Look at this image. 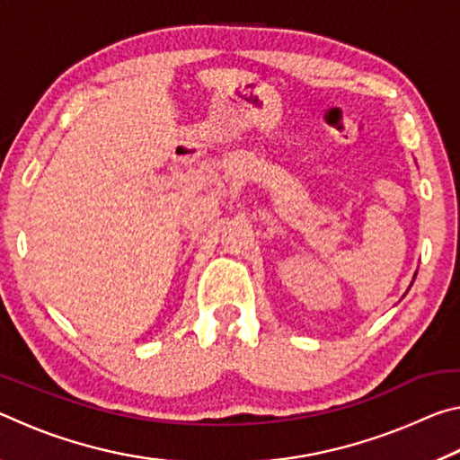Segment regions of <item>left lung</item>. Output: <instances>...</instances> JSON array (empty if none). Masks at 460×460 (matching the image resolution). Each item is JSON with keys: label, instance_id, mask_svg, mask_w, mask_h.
Masks as SVG:
<instances>
[{"label": "left lung", "instance_id": "8db88e82", "mask_svg": "<svg viewBox=\"0 0 460 460\" xmlns=\"http://www.w3.org/2000/svg\"><path fill=\"white\" fill-rule=\"evenodd\" d=\"M414 279H416V274H414Z\"/></svg>", "mask_w": 460, "mask_h": 460}]
</instances>
